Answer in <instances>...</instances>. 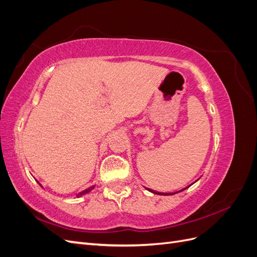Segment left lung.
<instances>
[{
  "instance_id": "obj_1",
  "label": "left lung",
  "mask_w": 257,
  "mask_h": 257,
  "mask_svg": "<svg viewBox=\"0 0 257 257\" xmlns=\"http://www.w3.org/2000/svg\"><path fill=\"white\" fill-rule=\"evenodd\" d=\"M190 186V185H189ZM146 190H148V191H150L151 193H153V194H158V195H174V194H176V193H179V192H182V191H184L186 188H184L183 190H180V191H178V192H174V193H161V192H157V191H153V190H151V189H148V188H145Z\"/></svg>"
}]
</instances>
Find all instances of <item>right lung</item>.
<instances>
[{
    "label": "right lung",
    "instance_id": "1",
    "mask_svg": "<svg viewBox=\"0 0 257 257\" xmlns=\"http://www.w3.org/2000/svg\"><path fill=\"white\" fill-rule=\"evenodd\" d=\"M94 186H95V185H92V186H90V188H89V189H85L84 191H82V192L78 193V194H77V195H76V197H80V196L84 195V194H87V193L91 192V190H93V189H94Z\"/></svg>",
    "mask_w": 257,
    "mask_h": 257
}]
</instances>
